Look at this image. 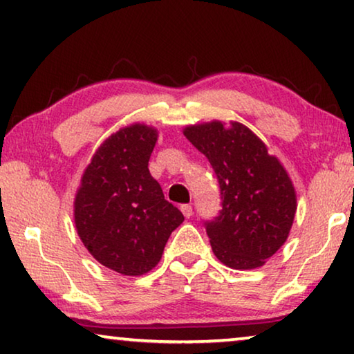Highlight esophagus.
I'll use <instances>...</instances> for the list:
<instances>
[{"label":"esophagus","instance_id":"obj_1","mask_svg":"<svg viewBox=\"0 0 354 354\" xmlns=\"http://www.w3.org/2000/svg\"><path fill=\"white\" fill-rule=\"evenodd\" d=\"M181 212L183 215L186 218H191L192 216V207L189 205V203H184V205H181Z\"/></svg>","mask_w":354,"mask_h":354}]
</instances>
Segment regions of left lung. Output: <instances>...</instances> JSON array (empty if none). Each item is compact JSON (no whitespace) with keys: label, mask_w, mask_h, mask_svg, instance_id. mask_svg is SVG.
Segmentation results:
<instances>
[{"label":"left lung","mask_w":354,"mask_h":354,"mask_svg":"<svg viewBox=\"0 0 354 354\" xmlns=\"http://www.w3.org/2000/svg\"><path fill=\"white\" fill-rule=\"evenodd\" d=\"M208 158L221 189L223 210L207 221L213 253L232 270H255L287 241L297 192L279 158L239 122L213 120L183 129Z\"/></svg>","instance_id":"1"}]
</instances>
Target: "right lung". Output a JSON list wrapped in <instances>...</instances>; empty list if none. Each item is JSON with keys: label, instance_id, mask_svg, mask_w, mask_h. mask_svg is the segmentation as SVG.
<instances>
[{"label": "right lung", "instance_id": "obj_1", "mask_svg": "<svg viewBox=\"0 0 354 354\" xmlns=\"http://www.w3.org/2000/svg\"><path fill=\"white\" fill-rule=\"evenodd\" d=\"M157 128L131 123L112 133L84 168L73 220L94 260L123 276H142L160 261L184 221L149 171Z\"/></svg>", "mask_w": 354, "mask_h": 354}]
</instances>
